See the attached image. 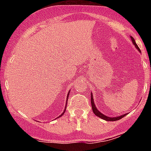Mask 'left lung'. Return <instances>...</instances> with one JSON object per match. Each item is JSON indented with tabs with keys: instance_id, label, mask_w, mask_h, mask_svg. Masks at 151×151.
<instances>
[{
	"instance_id": "obj_1",
	"label": "left lung",
	"mask_w": 151,
	"mask_h": 151,
	"mask_svg": "<svg viewBox=\"0 0 151 151\" xmlns=\"http://www.w3.org/2000/svg\"><path fill=\"white\" fill-rule=\"evenodd\" d=\"M131 39H132V42H133L134 45L135 47H136V48L138 50H139V52H141L140 50H139V47L137 46V45L136 42H135V40H134V38L131 36ZM91 106H92V109H93V113L95 114V115H96V116L99 117L100 118H101V119H103V120H105V121H118V120L121 119V118H123V117L126 116V115H127V113H126V114H124V115H121V116L115 117V118H111V117L106 116V115H104V114H102V113H101V112H100L99 111L98 109H97V108L96 107L95 104H94L93 99V93H91Z\"/></svg>"
}]
</instances>
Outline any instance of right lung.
I'll use <instances>...</instances> for the list:
<instances>
[{
	"instance_id": "right-lung-1",
	"label": "right lung",
	"mask_w": 151,
	"mask_h": 151,
	"mask_svg": "<svg viewBox=\"0 0 151 151\" xmlns=\"http://www.w3.org/2000/svg\"><path fill=\"white\" fill-rule=\"evenodd\" d=\"M68 95H69V92H68V95H67V99L66 100H68ZM67 102H66V106H67ZM66 107H65V109H64V111H63V113H62L61 114V115H60V116H59V117H58V118H60V117H61L62 116V115H63V114H64V112H65V111H66Z\"/></svg>"
}]
</instances>
